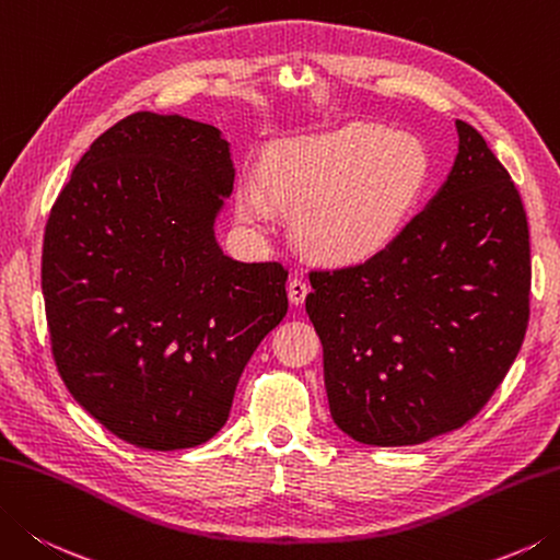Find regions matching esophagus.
I'll return each mask as SVG.
<instances>
[{
	"label": "esophagus",
	"instance_id": "esophagus-1",
	"mask_svg": "<svg viewBox=\"0 0 560 560\" xmlns=\"http://www.w3.org/2000/svg\"><path fill=\"white\" fill-rule=\"evenodd\" d=\"M307 292H310V282L304 280L302 276H294L288 282V294H290V302L292 304H302L304 298H307Z\"/></svg>",
	"mask_w": 560,
	"mask_h": 560
}]
</instances>
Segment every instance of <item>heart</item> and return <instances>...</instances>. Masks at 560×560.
<instances>
[{"mask_svg": "<svg viewBox=\"0 0 560 560\" xmlns=\"http://www.w3.org/2000/svg\"><path fill=\"white\" fill-rule=\"evenodd\" d=\"M427 173L417 139L353 124L278 149L268 180L248 175L241 183L238 212L253 224H272L280 202L298 212L294 231L304 248L324 260L353 262L397 236Z\"/></svg>", "mask_w": 560, "mask_h": 560, "instance_id": "heart-1", "label": "heart"}]
</instances>
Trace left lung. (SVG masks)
Listing matches in <instances>:
<instances>
[{
    "label": "left lung",
    "instance_id": "obj_1",
    "mask_svg": "<svg viewBox=\"0 0 560 560\" xmlns=\"http://www.w3.org/2000/svg\"><path fill=\"white\" fill-rule=\"evenodd\" d=\"M439 195L363 262L312 270L307 314L343 434L411 446L488 405L529 324V224L510 173L466 121Z\"/></svg>",
    "mask_w": 560,
    "mask_h": 560
}]
</instances>
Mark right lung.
<instances>
[{
  "instance_id": "add662e5",
  "label": "right lung",
  "mask_w": 560,
  "mask_h": 560,
  "mask_svg": "<svg viewBox=\"0 0 560 560\" xmlns=\"http://www.w3.org/2000/svg\"><path fill=\"white\" fill-rule=\"evenodd\" d=\"M229 143L136 112L80 158L40 258L50 351L70 395L126 444L192 448L226 424L253 351L288 314V268L224 256Z\"/></svg>"
}]
</instances>
